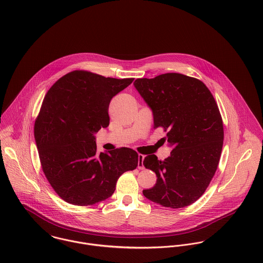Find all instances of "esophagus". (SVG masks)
Instances as JSON below:
<instances>
[{"label": "esophagus", "mask_w": 263, "mask_h": 263, "mask_svg": "<svg viewBox=\"0 0 263 263\" xmlns=\"http://www.w3.org/2000/svg\"><path fill=\"white\" fill-rule=\"evenodd\" d=\"M139 161H138V168L143 170L145 169V166H144V159H145V156L142 155V154H139Z\"/></svg>", "instance_id": "obj_1"}]
</instances>
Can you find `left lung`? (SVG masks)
I'll use <instances>...</instances> for the list:
<instances>
[{
	"instance_id": "8db88e82",
	"label": "left lung",
	"mask_w": 263,
	"mask_h": 263,
	"mask_svg": "<svg viewBox=\"0 0 263 263\" xmlns=\"http://www.w3.org/2000/svg\"><path fill=\"white\" fill-rule=\"evenodd\" d=\"M134 85L153 111L154 128L162 127L164 142L173 147L163 161L156 155L144 159L157 182L143 193L165 208L190 205L204 193L220 162L224 127L218 104L200 80L178 73L137 79Z\"/></svg>"
}]
</instances>
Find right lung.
<instances>
[{
	"mask_svg": "<svg viewBox=\"0 0 263 263\" xmlns=\"http://www.w3.org/2000/svg\"><path fill=\"white\" fill-rule=\"evenodd\" d=\"M133 81L73 71L47 91L35 119L34 138L42 171L65 201L84 206L105 200L121 174L138 167L136 151L97 154L94 137L109 125L113 96Z\"/></svg>",
	"mask_w": 263,
	"mask_h": 263,
	"instance_id": "1",
	"label": "right lung"
}]
</instances>
